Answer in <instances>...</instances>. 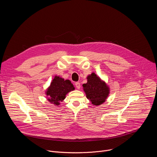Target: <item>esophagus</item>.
Here are the masks:
<instances>
[{
	"instance_id": "esophagus-1",
	"label": "esophagus",
	"mask_w": 157,
	"mask_h": 157,
	"mask_svg": "<svg viewBox=\"0 0 157 157\" xmlns=\"http://www.w3.org/2000/svg\"><path fill=\"white\" fill-rule=\"evenodd\" d=\"M75 86H76V88L77 89H80V87H81V85H80V83L79 82H76L75 83Z\"/></svg>"
}]
</instances>
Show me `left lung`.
Listing matches in <instances>:
<instances>
[{"instance_id": "8db88e82", "label": "left lung", "mask_w": 157, "mask_h": 157, "mask_svg": "<svg viewBox=\"0 0 157 157\" xmlns=\"http://www.w3.org/2000/svg\"><path fill=\"white\" fill-rule=\"evenodd\" d=\"M82 87L87 99L96 106L105 102L110 93L109 86L94 73L87 76V83Z\"/></svg>"}]
</instances>
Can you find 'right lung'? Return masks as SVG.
Listing matches in <instances>:
<instances>
[{"instance_id":"obj_1","label":"right lung","mask_w":157,"mask_h":157,"mask_svg":"<svg viewBox=\"0 0 157 157\" xmlns=\"http://www.w3.org/2000/svg\"><path fill=\"white\" fill-rule=\"evenodd\" d=\"M75 89L71 81L55 76L45 91V94L49 102L58 106L66 98V94L74 91Z\"/></svg>"}]
</instances>
